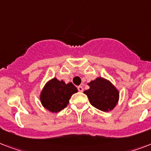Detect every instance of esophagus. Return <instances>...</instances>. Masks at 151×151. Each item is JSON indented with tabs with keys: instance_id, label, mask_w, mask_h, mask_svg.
<instances>
[{
	"instance_id": "esophagus-1",
	"label": "esophagus",
	"mask_w": 151,
	"mask_h": 151,
	"mask_svg": "<svg viewBox=\"0 0 151 151\" xmlns=\"http://www.w3.org/2000/svg\"><path fill=\"white\" fill-rule=\"evenodd\" d=\"M78 91H79V92H82L83 91H84V88H83L82 86H78Z\"/></svg>"
}]
</instances>
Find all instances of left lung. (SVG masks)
I'll list each match as a JSON object with an SVG mask.
<instances>
[{"label": "left lung", "instance_id": "1", "mask_svg": "<svg viewBox=\"0 0 151 151\" xmlns=\"http://www.w3.org/2000/svg\"><path fill=\"white\" fill-rule=\"evenodd\" d=\"M89 89L84 92L87 95L90 103L94 107L109 111L114 109L119 97V93L114 85L103 78H98L88 84Z\"/></svg>", "mask_w": 151, "mask_h": 151}]
</instances>
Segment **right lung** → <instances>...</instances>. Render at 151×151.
Wrapping results in <instances>:
<instances>
[{
	"label": "right lung",
	"mask_w": 151,
	"mask_h": 151,
	"mask_svg": "<svg viewBox=\"0 0 151 151\" xmlns=\"http://www.w3.org/2000/svg\"><path fill=\"white\" fill-rule=\"evenodd\" d=\"M76 92L78 89L72 83L65 84L63 81L53 78L46 84L41 92V103L52 112H59L66 107L71 96Z\"/></svg>",
	"instance_id": "obj_1"
}]
</instances>
